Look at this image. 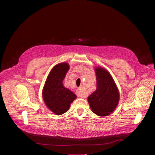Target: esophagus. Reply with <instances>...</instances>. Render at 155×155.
I'll return each mask as SVG.
<instances>
[{"label":"esophagus","mask_w":155,"mask_h":155,"mask_svg":"<svg viewBox=\"0 0 155 155\" xmlns=\"http://www.w3.org/2000/svg\"><path fill=\"white\" fill-rule=\"evenodd\" d=\"M76 93H77V95L78 97H82V98H86L87 97L86 93H84V92H83L81 91V90H80V89H78L76 91Z\"/></svg>","instance_id":"1"}]
</instances>
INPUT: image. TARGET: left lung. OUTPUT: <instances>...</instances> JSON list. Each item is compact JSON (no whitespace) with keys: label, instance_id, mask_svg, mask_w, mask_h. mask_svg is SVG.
I'll return each mask as SVG.
<instances>
[{"label":"left lung","instance_id":"8db88e82","mask_svg":"<svg viewBox=\"0 0 155 155\" xmlns=\"http://www.w3.org/2000/svg\"><path fill=\"white\" fill-rule=\"evenodd\" d=\"M96 90L87 97L92 112L100 117H107L117 108L120 101L118 88L107 70L96 67Z\"/></svg>","mask_w":155,"mask_h":155}]
</instances>
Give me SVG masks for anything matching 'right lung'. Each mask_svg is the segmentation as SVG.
<instances>
[{"label": "right lung", "instance_id": "right-lung-1", "mask_svg": "<svg viewBox=\"0 0 155 155\" xmlns=\"http://www.w3.org/2000/svg\"><path fill=\"white\" fill-rule=\"evenodd\" d=\"M70 69L69 64L61 62L51 69L44 84L42 97L47 107L53 113L61 115L68 111L77 96L63 84Z\"/></svg>", "mask_w": 155, "mask_h": 155}]
</instances>
